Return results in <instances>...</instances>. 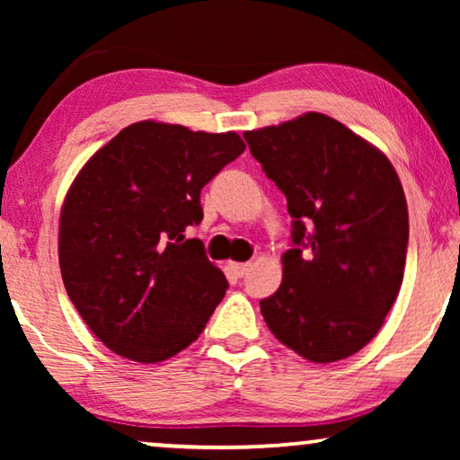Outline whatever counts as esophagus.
I'll use <instances>...</instances> for the list:
<instances>
[{
    "mask_svg": "<svg viewBox=\"0 0 460 460\" xmlns=\"http://www.w3.org/2000/svg\"><path fill=\"white\" fill-rule=\"evenodd\" d=\"M228 266L232 268V272H234L236 276H244L249 272V263L244 261V263H238V261H230Z\"/></svg>",
    "mask_w": 460,
    "mask_h": 460,
    "instance_id": "esophagus-1",
    "label": "esophagus"
}]
</instances>
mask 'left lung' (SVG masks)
<instances>
[{
    "instance_id": "1",
    "label": "left lung",
    "mask_w": 460,
    "mask_h": 460,
    "mask_svg": "<svg viewBox=\"0 0 460 460\" xmlns=\"http://www.w3.org/2000/svg\"><path fill=\"white\" fill-rule=\"evenodd\" d=\"M244 140L293 217L282 282L260 301L263 320L305 360H343L379 332L404 279L398 173L381 150L320 112L244 131Z\"/></svg>"
}]
</instances>
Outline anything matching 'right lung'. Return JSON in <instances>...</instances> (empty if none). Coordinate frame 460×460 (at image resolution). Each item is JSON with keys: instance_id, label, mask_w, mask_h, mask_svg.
<instances>
[{"instance_id": "obj_1", "label": "right lung", "mask_w": 460, "mask_h": 460, "mask_svg": "<svg viewBox=\"0 0 460 460\" xmlns=\"http://www.w3.org/2000/svg\"><path fill=\"white\" fill-rule=\"evenodd\" d=\"M241 136L134 123L98 150L66 194L58 257L65 288L106 348L167 360L197 341L228 280L186 228L200 190L243 155Z\"/></svg>"}]
</instances>
